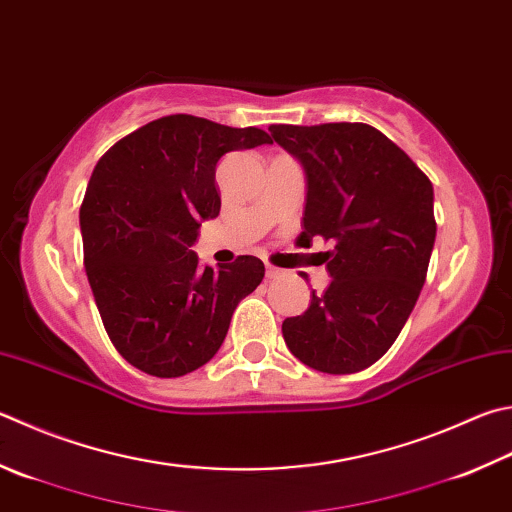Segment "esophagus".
I'll use <instances>...</instances> for the list:
<instances>
[{
	"mask_svg": "<svg viewBox=\"0 0 512 512\" xmlns=\"http://www.w3.org/2000/svg\"><path fill=\"white\" fill-rule=\"evenodd\" d=\"M265 274H267V278H278L283 274V269H278V267H274V265H265Z\"/></svg>",
	"mask_w": 512,
	"mask_h": 512,
	"instance_id": "34e87169",
	"label": "esophagus"
}]
</instances>
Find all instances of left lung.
Listing matches in <instances>:
<instances>
[{
    "instance_id": "obj_1",
    "label": "left lung",
    "mask_w": 512,
    "mask_h": 512,
    "mask_svg": "<svg viewBox=\"0 0 512 512\" xmlns=\"http://www.w3.org/2000/svg\"><path fill=\"white\" fill-rule=\"evenodd\" d=\"M307 178L303 234L332 240V283L283 321L298 361L327 374L370 368L397 341L426 283L435 247V191L406 151L363 122L272 124Z\"/></svg>"
}]
</instances>
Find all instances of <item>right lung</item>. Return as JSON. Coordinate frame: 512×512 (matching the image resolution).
Returning <instances> with one entry per match:
<instances>
[{
	"mask_svg": "<svg viewBox=\"0 0 512 512\" xmlns=\"http://www.w3.org/2000/svg\"><path fill=\"white\" fill-rule=\"evenodd\" d=\"M260 144L272 138L256 127L178 113L129 133L95 165L80 207L84 267L104 330L133 368L160 379L198 370L263 281L256 256L214 269L191 252L202 220L220 214L218 160Z\"/></svg>",
	"mask_w": 512,
	"mask_h": 512,
	"instance_id": "right-lung-1",
	"label": "right lung"
}]
</instances>
